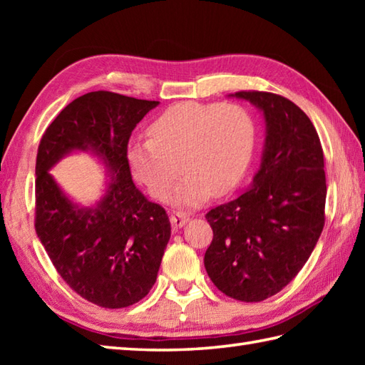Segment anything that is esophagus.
Wrapping results in <instances>:
<instances>
[{"label":"esophagus","instance_id":"34e87169","mask_svg":"<svg viewBox=\"0 0 365 365\" xmlns=\"http://www.w3.org/2000/svg\"><path fill=\"white\" fill-rule=\"evenodd\" d=\"M188 220H190L188 216L185 215V213H180V212L170 215V224H173V229H174V230L183 227L185 224L188 222Z\"/></svg>","mask_w":365,"mask_h":365}]
</instances>
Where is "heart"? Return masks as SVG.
I'll use <instances>...</instances> for the list:
<instances>
[{"mask_svg": "<svg viewBox=\"0 0 365 365\" xmlns=\"http://www.w3.org/2000/svg\"><path fill=\"white\" fill-rule=\"evenodd\" d=\"M150 141L128 147L131 173L155 199H165L177 175L170 202L197 207L227 195L242 180L254 150L255 128L245 108L234 103L180 102L147 128Z\"/></svg>", "mask_w": 365, "mask_h": 365, "instance_id": "heart-1", "label": "heart"}]
</instances>
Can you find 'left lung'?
<instances>
[{"label":"left lung","instance_id":"8db88e82","mask_svg":"<svg viewBox=\"0 0 365 365\" xmlns=\"http://www.w3.org/2000/svg\"><path fill=\"white\" fill-rule=\"evenodd\" d=\"M232 97L262 111L265 144L252 183L205 215L213 240L204 265L224 294L257 302L281 292L311 257L324 226L327 177L320 138L299 106L271 92Z\"/></svg>","mask_w":365,"mask_h":365}]
</instances>
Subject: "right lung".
<instances>
[{"label":"right lung","instance_id":"1","mask_svg":"<svg viewBox=\"0 0 365 365\" xmlns=\"http://www.w3.org/2000/svg\"><path fill=\"white\" fill-rule=\"evenodd\" d=\"M158 102L88 92L58 114L36 160V232L71 289L105 309L135 304L150 292L170 238L161 205L131 180L127 147L136 123ZM75 150L104 161L108 183L94 207L72 203L48 170Z\"/></svg>","mask_w":365,"mask_h":365}]
</instances>
